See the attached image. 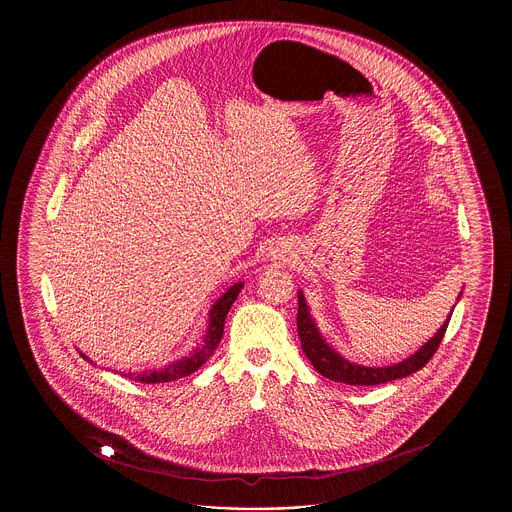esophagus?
Instances as JSON below:
<instances>
[{
    "mask_svg": "<svg viewBox=\"0 0 512 512\" xmlns=\"http://www.w3.org/2000/svg\"><path fill=\"white\" fill-rule=\"evenodd\" d=\"M268 259L274 261V263H278V265H284V263L290 261V249L284 247L282 244L272 245V247L268 249Z\"/></svg>",
    "mask_w": 512,
    "mask_h": 512,
    "instance_id": "obj_1",
    "label": "esophagus"
}]
</instances>
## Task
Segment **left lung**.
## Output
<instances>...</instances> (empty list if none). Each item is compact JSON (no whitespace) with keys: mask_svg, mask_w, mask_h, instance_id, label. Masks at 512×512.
<instances>
[{"mask_svg":"<svg viewBox=\"0 0 512 512\" xmlns=\"http://www.w3.org/2000/svg\"><path fill=\"white\" fill-rule=\"evenodd\" d=\"M461 295H463V292L459 293V299H461ZM297 303H299L297 334L301 338V349H303L305 357L311 361V365L315 366L317 372H320L324 378H330V380L341 382V384H349V386L386 384V382L397 380V378H405L416 370H420L438 351V345L445 336L447 324H449L453 309H455V307L451 309L449 317L445 318V322L434 334V338L426 341L418 351H414L411 357H407V359H403L401 363H395V365L365 366L347 361L328 341L322 338L317 322L311 315V309H309V305L305 301V295L301 290L297 292Z\"/></svg>","mask_w":512,"mask_h":512,"instance_id":"8db88e82","label":"left lung"}]
</instances>
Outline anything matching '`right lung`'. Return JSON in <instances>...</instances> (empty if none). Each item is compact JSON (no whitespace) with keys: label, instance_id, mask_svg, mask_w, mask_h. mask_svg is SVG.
Segmentation results:
<instances>
[{"label":"right lung","instance_id":"1","mask_svg":"<svg viewBox=\"0 0 512 512\" xmlns=\"http://www.w3.org/2000/svg\"><path fill=\"white\" fill-rule=\"evenodd\" d=\"M244 282H236L232 284L226 292L220 295L219 299L213 303L211 311H209V326L205 330V336L201 345H197L194 351L188 357H182L178 361H172L163 368L157 370H142V372H121V376L128 380H136L142 384H163V382H172L184 376H190L201 365H205L209 361V357L213 355V351L219 347L220 338L224 334V320L232 307V303L236 301L238 293L242 292ZM82 359H86L88 363L96 365L88 355L80 353Z\"/></svg>","mask_w":512,"mask_h":512}]
</instances>
